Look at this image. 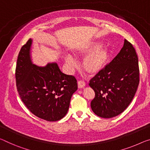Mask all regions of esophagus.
Instances as JSON below:
<instances>
[{"label":"esophagus","mask_w":150,"mask_h":150,"mask_svg":"<svg viewBox=\"0 0 150 150\" xmlns=\"http://www.w3.org/2000/svg\"><path fill=\"white\" fill-rule=\"evenodd\" d=\"M86 85V83L83 81H78V88H84Z\"/></svg>","instance_id":"obj_1"}]
</instances>
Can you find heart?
<instances>
[{
    "label": "heart",
    "instance_id": "b5f03b06",
    "mask_svg": "<svg viewBox=\"0 0 150 150\" xmlns=\"http://www.w3.org/2000/svg\"><path fill=\"white\" fill-rule=\"evenodd\" d=\"M74 54L77 58H84L83 62L84 72L93 76L105 68L110 57V50L107 45H101L100 41H96L78 48ZM65 62L70 69L76 68V62L69 55L65 57Z\"/></svg>",
    "mask_w": 150,
    "mask_h": 150
}]
</instances>
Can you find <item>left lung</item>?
Masks as SVG:
<instances>
[{
  "label": "left lung",
  "mask_w": 150,
  "mask_h": 150,
  "mask_svg": "<svg viewBox=\"0 0 150 150\" xmlns=\"http://www.w3.org/2000/svg\"><path fill=\"white\" fill-rule=\"evenodd\" d=\"M139 82L138 57L126 40L117 56L90 81L95 97L93 111L103 118H112L125 110L132 101Z\"/></svg>",
  "instance_id": "8db88e82"
}]
</instances>
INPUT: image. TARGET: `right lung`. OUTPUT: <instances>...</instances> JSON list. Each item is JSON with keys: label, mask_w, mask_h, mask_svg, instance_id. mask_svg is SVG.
Returning <instances> with one entry per match:
<instances>
[{"label": "right lung", "mask_w": 150, "mask_h": 150, "mask_svg": "<svg viewBox=\"0 0 150 150\" xmlns=\"http://www.w3.org/2000/svg\"><path fill=\"white\" fill-rule=\"evenodd\" d=\"M31 39L21 49L15 70L18 93L33 115L47 121H56L67 114L72 94L78 89L76 79L61 72L56 62L45 66L31 59Z\"/></svg>", "instance_id": "1"}]
</instances>
